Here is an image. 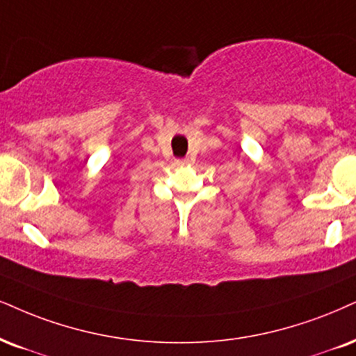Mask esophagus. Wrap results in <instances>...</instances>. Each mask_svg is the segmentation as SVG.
I'll return each instance as SVG.
<instances>
[{"mask_svg": "<svg viewBox=\"0 0 356 356\" xmlns=\"http://www.w3.org/2000/svg\"><path fill=\"white\" fill-rule=\"evenodd\" d=\"M175 163H177V165H186V160H177Z\"/></svg>", "mask_w": 356, "mask_h": 356, "instance_id": "esophagus-1", "label": "esophagus"}]
</instances>
